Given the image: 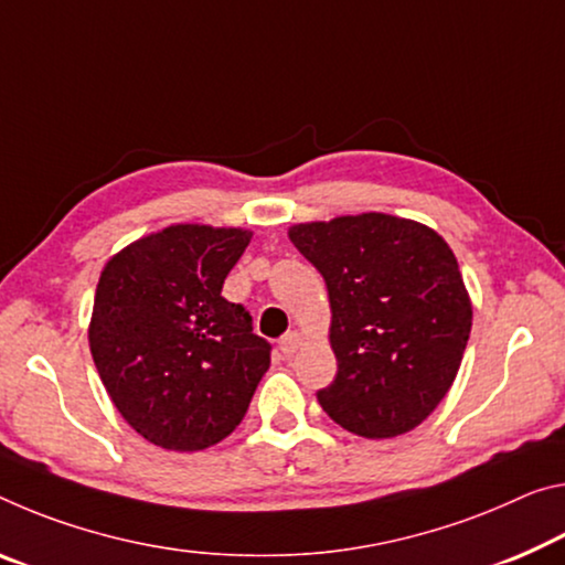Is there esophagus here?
Listing matches in <instances>:
<instances>
[{
	"label": "esophagus",
	"mask_w": 565,
	"mask_h": 565,
	"mask_svg": "<svg viewBox=\"0 0 565 565\" xmlns=\"http://www.w3.org/2000/svg\"><path fill=\"white\" fill-rule=\"evenodd\" d=\"M279 349H281V352H284L286 356L297 354L299 349H301V337H299V331H289V334H284V337H281V342H279Z\"/></svg>",
	"instance_id": "1"
}]
</instances>
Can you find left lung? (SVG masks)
Listing matches in <instances>:
<instances>
[{"label":"left lung","mask_w":565,"mask_h":565,"mask_svg":"<svg viewBox=\"0 0 565 565\" xmlns=\"http://www.w3.org/2000/svg\"><path fill=\"white\" fill-rule=\"evenodd\" d=\"M291 244L324 276L337 377L317 392L349 433L415 429L452 387L472 307L452 248L417 221L362 213L299 223Z\"/></svg>","instance_id":"left-lung-1"}]
</instances>
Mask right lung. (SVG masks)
I'll use <instances>...</instances> for the list:
<instances>
[{
	"mask_svg": "<svg viewBox=\"0 0 565 565\" xmlns=\"http://www.w3.org/2000/svg\"><path fill=\"white\" fill-rule=\"evenodd\" d=\"M250 231L178 223L125 246L97 281L89 352L113 405L166 450L221 443L271 364L250 315L221 297Z\"/></svg>",
	"mask_w": 565,
	"mask_h": 565,
	"instance_id": "right-lung-1",
	"label": "right lung"
}]
</instances>
